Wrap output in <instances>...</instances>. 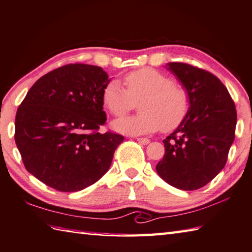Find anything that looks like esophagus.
I'll return each mask as SVG.
<instances>
[{
	"label": "esophagus",
	"instance_id": "34e87169",
	"mask_svg": "<svg viewBox=\"0 0 252 252\" xmlns=\"http://www.w3.org/2000/svg\"><path fill=\"white\" fill-rule=\"evenodd\" d=\"M136 141H138L139 143H141V144H149L150 143V140L146 139V138H138V139H136Z\"/></svg>",
	"mask_w": 252,
	"mask_h": 252
}]
</instances>
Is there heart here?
I'll use <instances>...</instances> for the list:
<instances>
[{
  "label": "heart",
  "mask_w": 252,
  "mask_h": 252,
  "mask_svg": "<svg viewBox=\"0 0 252 252\" xmlns=\"http://www.w3.org/2000/svg\"><path fill=\"white\" fill-rule=\"evenodd\" d=\"M126 89L117 81H110L102 91L103 106L112 116L121 118L140 102L141 114L112 123L121 133L142 135L154 133L162 127L171 132L182 125L189 110L187 90L174 84L170 77L154 68L144 67L123 77Z\"/></svg>",
  "instance_id": "1"
}]
</instances>
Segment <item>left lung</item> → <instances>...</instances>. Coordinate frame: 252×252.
Masks as SVG:
<instances>
[{
	"instance_id": "1",
	"label": "left lung",
	"mask_w": 252,
	"mask_h": 252,
	"mask_svg": "<svg viewBox=\"0 0 252 252\" xmlns=\"http://www.w3.org/2000/svg\"><path fill=\"white\" fill-rule=\"evenodd\" d=\"M167 66L189 93V110L182 125L163 140L165 154L157 172L178 189L195 190L225 166L235 140L236 106L212 72L185 63Z\"/></svg>"
}]
</instances>
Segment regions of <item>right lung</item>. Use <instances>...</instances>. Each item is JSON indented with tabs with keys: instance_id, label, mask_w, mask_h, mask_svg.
Instances as JSON below:
<instances>
[{
	"instance_id": "add662e5",
	"label": "right lung",
	"mask_w": 252,
	"mask_h": 252,
	"mask_svg": "<svg viewBox=\"0 0 252 252\" xmlns=\"http://www.w3.org/2000/svg\"><path fill=\"white\" fill-rule=\"evenodd\" d=\"M101 67L69 63L35 82L18 107L15 143L24 166L59 191H78L104 175L125 138L108 131Z\"/></svg>"
}]
</instances>
